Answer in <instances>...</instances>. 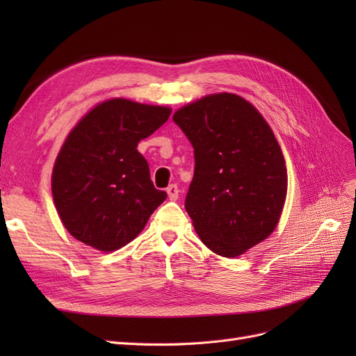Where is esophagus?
Instances as JSON below:
<instances>
[{
    "instance_id": "1",
    "label": "esophagus",
    "mask_w": 356,
    "mask_h": 356,
    "mask_svg": "<svg viewBox=\"0 0 356 356\" xmlns=\"http://www.w3.org/2000/svg\"><path fill=\"white\" fill-rule=\"evenodd\" d=\"M166 193L170 200H177L178 196H179V188L177 184H170L168 188H166Z\"/></svg>"
}]
</instances>
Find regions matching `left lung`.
Returning <instances> with one entry per match:
<instances>
[{
    "mask_svg": "<svg viewBox=\"0 0 356 356\" xmlns=\"http://www.w3.org/2000/svg\"><path fill=\"white\" fill-rule=\"evenodd\" d=\"M174 122L195 149L186 209L202 242L238 257L268 238L286 197V166L270 126L233 93L182 106Z\"/></svg>",
    "mask_w": 356,
    "mask_h": 356,
    "instance_id": "8db88e82",
    "label": "left lung"
}]
</instances>
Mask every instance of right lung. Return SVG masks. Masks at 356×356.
<instances>
[{
	"label": "right lung",
	"mask_w": 356,
	"mask_h": 356,
	"mask_svg": "<svg viewBox=\"0 0 356 356\" xmlns=\"http://www.w3.org/2000/svg\"><path fill=\"white\" fill-rule=\"evenodd\" d=\"M169 115L166 106L117 98L96 105L72 129L53 168L51 193L75 239L111 252L143 232L168 195L154 187L136 147Z\"/></svg>",
	"instance_id": "right-lung-1"
}]
</instances>
